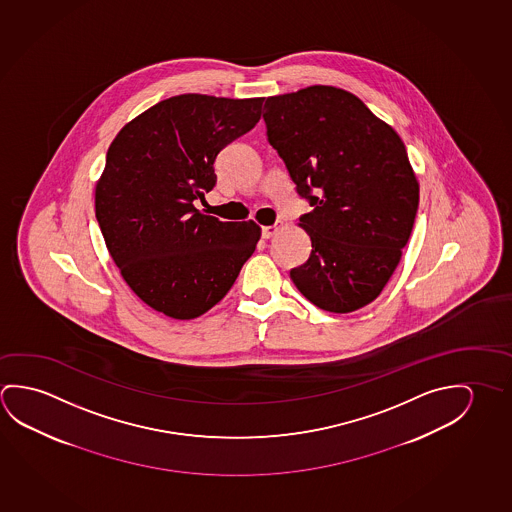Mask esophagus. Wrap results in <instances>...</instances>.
I'll return each mask as SVG.
<instances>
[{"label": "esophagus", "instance_id": "esophagus-1", "mask_svg": "<svg viewBox=\"0 0 512 512\" xmlns=\"http://www.w3.org/2000/svg\"><path fill=\"white\" fill-rule=\"evenodd\" d=\"M277 231H279L277 226H263V228H261V236H263L265 240H268V238H272V236L276 235Z\"/></svg>", "mask_w": 512, "mask_h": 512}]
</instances>
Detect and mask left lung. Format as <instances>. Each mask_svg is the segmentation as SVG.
<instances>
[{
  "instance_id": "left-lung-1",
  "label": "left lung",
  "mask_w": 512,
  "mask_h": 512,
  "mask_svg": "<svg viewBox=\"0 0 512 512\" xmlns=\"http://www.w3.org/2000/svg\"><path fill=\"white\" fill-rule=\"evenodd\" d=\"M263 119L268 142L313 206L299 222L311 254L290 270L293 284L325 311L363 308L393 276L418 210L420 185L402 138L331 85L270 96Z\"/></svg>"
}]
</instances>
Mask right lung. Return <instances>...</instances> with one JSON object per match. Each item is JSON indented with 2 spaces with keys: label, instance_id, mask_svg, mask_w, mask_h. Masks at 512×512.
I'll return each instance as SVG.
<instances>
[{
  "label": "right lung",
  "instance_id": "1",
  "mask_svg": "<svg viewBox=\"0 0 512 512\" xmlns=\"http://www.w3.org/2000/svg\"><path fill=\"white\" fill-rule=\"evenodd\" d=\"M263 98L181 94L122 126L96 183V219L122 279L149 308L201 317L229 292L261 228L194 206L215 187L220 149L260 121Z\"/></svg>",
  "mask_w": 512,
  "mask_h": 512
}]
</instances>
